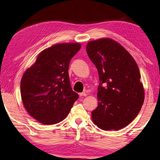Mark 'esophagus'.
Returning <instances> with one entry per match:
<instances>
[{
	"label": "esophagus",
	"mask_w": 160,
	"mask_h": 160,
	"mask_svg": "<svg viewBox=\"0 0 160 160\" xmlns=\"http://www.w3.org/2000/svg\"><path fill=\"white\" fill-rule=\"evenodd\" d=\"M79 95L80 96H84V97H86V96L87 95V94L86 92H80L79 93Z\"/></svg>",
	"instance_id": "34e87169"
}]
</instances>
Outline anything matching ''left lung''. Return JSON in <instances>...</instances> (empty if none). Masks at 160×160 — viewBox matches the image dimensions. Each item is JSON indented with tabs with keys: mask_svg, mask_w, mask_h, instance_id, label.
<instances>
[{
	"mask_svg": "<svg viewBox=\"0 0 160 160\" xmlns=\"http://www.w3.org/2000/svg\"><path fill=\"white\" fill-rule=\"evenodd\" d=\"M86 52L99 78L98 106L92 111V122L105 131L119 130L137 117L143 104L138 65L128 51L111 39L89 42Z\"/></svg>",
	"mask_w": 160,
	"mask_h": 160,
	"instance_id": "8db88e82",
	"label": "left lung"
}]
</instances>
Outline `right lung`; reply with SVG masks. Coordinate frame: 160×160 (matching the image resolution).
I'll use <instances>...</instances> for the list:
<instances>
[{
    "label": "right lung",
    "mask_w": 160,
    "mask_h": 160,
    "mask_svg": "<svg viewBox=\"0 0 160 160\" xmlns=\"http://www.w3.org/2000/svg\"><path fill=\"white\" fill-rule=\"evenodd\" d=\"M79 43L58 44L43 50L21 81V95L28 113L44 125L61 122L79 95L70 85L68 69Z\"/></svg>",
    "instance_id": "1"
}]
</instances>
